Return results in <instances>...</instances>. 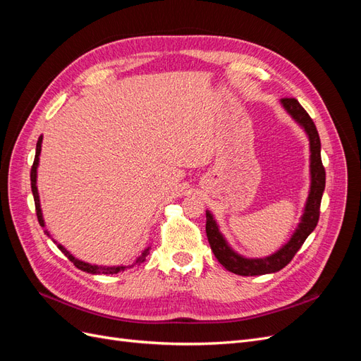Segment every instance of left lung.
Returning a JSON list of instances; mask_svg holds the SVG:
<instances>
[{
  "label": "left lung",
  "instance_id": "1",
  "mask_svg": "<svg viewBox=\"0 0 361 361\" xmlns=\"http://www.w3.org/2000/svg\"><path fill=\"white\" fill-rule=\"evenodd\" d=\"M280 105L285 108V111L293 118V122L304 130L305 135L309 138V195L302 207L300 223L295 227L289 241L283 244L277 251H274V253L265 257H247L239 255L238 251H235L232 245L227 243V239L221 233L220 226H218L214 214L211 211H206V235L216 260L220 262L227 271H231L238 276H264L272 274V272H277L281 268H285L292 260L295 253L301 248L307 236L314 231V227L319 220L321 199L325 190V170L321 161L319 134L318 130H316L313 120L307 113H305V110L297 99L285 97V99H280Z\"/></svg>",
  "mask_w": 361,
  "mask_h": 361
}]
</instances>
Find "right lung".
Returning a JSON list of instances; mask_svg holds the SVG:
<instances>
[{"mask_svg": "<svg viewBox=\"0 0 361 361\" xmlns=\"http://www.w3.org/2000/svg\"><path fill=\"white\" fill-rule=\"evenodd\" d=\"M42 140L43 137L40 135L39 140H37V145H36V157H35V162H32V167H31V191H32V197H35V204H36V214H37V220H39V224L42 227H45V220H43V214H42V207H40V197H39V191H37V169H39V161H40V152H42ZM45 233L48 235V238H51L49 232L45 231ZM52 239V238H51ZM54 241V239H52ZM57 244V247L61 250V253L66 256L71 262H73V265L84 271V272H89V274H117V272H122L130 267H134L137 264H141V262L146 260V256L149 255V250H150V244L143 250V253H141L133 265H113V267H105V265H94V264H89V262H84V260H80L76 259L73 255H71L69 251L64 248L61 244H59L57 241H54Z\"/></svg>", "mask_w": 361, "mask_h": 361, "instance_id": "1", "label": "right lung"}]
</instances>
